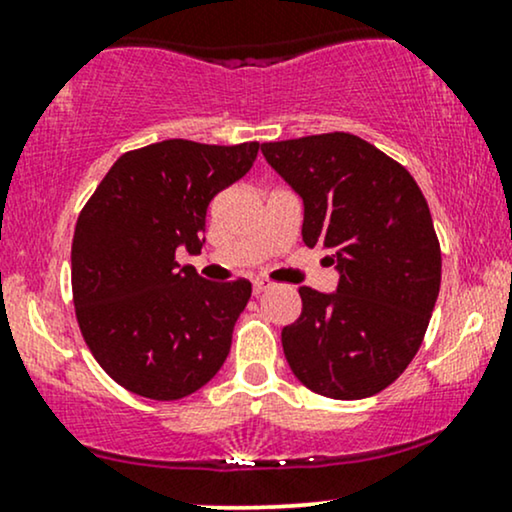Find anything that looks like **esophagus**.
I'll return each mask as SVG.
<instances>
[{"label": "esophagus", "mask_w": 512, "mask_h": 512, "mask_svg": "<svg viewBox=\"0 0 512 512\" xmlns=\"http://www.w3.org/2000/svg\"><path fill=\"white\" fill-rule=\"evenodd\" d=\"M269 288H272V283H269V281H264V279L252 281V293H255V295L269 291Z\"/></svg>", "instance_id": "1"}]
</instances>
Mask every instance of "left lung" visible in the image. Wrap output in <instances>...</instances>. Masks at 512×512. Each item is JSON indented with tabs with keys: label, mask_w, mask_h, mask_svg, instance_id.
Masks as SVG:
<instances>
[{
	"label": "left lung",
	"mask_w": 512,
	"mask_h": 512,
	"mask_svg": "<svg viewBox=\"0 0 512 512\" xmlns=\"http://www.w3.org/2000/svg\"><path fill=\"white\" fill-rule=\"evenodd\" d=\"M262 155L303 200L305 245L338 272L334 293L300 288L303 312L281 331L288 365L319 396H374L420 350L439 298L427 200L403 166L350 133L264 143Z\"/></svg>",
	"instance_id": "8db88e82"
}]
</instances>
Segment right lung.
<instances>
[{"instance_id": "right-lung-1", "label": "right lung", "mask_w": 512, "mask_h": 512, "mask_svg": "<svg viewBox=\"0 0 512 512\" xmlns=\"http://www.w3.org/2000/svg\"><path fill=\"white\" fill-rule=\"evenodd\" d=\"M260 143L162 140L116 159L80 212L71 248L76 317L90 353L116 384L178 400L229 357L252 286L212 283L176 262L202 250L212 197L255 164Z\"/></svg>"}]
</instances>
